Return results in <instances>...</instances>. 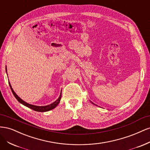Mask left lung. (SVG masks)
I'll return each instance as SVG.
<instances>
[{"label": "left lung", "instance_id": "obj_1", "mask_svg": "<svg viewBox=\"0 0 150 150\" xmlns=\"http://www.w3.org/2000/svg\"><path fill=\"white\" fill-rule=\"evenodd\" d=\"M93 103V104H94V103Z\"/></svg>", "mask_w": 150, "mask_h": 150}]
</instances>
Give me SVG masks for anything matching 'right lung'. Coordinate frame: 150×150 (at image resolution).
<instances>
[{"instance_id":"right-lung-1","label":"right lung","mask_w":150,"mask_h":150,"mask_svg":"<svg viewBox=\"0 0 150 150\" xmlns=\"http://www.w3.org/2000/svg\"><path fill=\"white\" fill-rule=\"evenodd\" d=\"M6 71H7V68H6ZM8 84H9L11 89L12 92V93H13V96H14L15 98L17 99V101H19V103H21V104H23V105H24V106H27V107H28V108H29L30 109H32V110H34V111H38V112H46V111H50V110H52V109L55 108L57 106V104H59V103L60 102L61 98L62 91H61V94H60L59 97V98L57 99V100H56L55 102H54L53 103H52V104H49V105L44 106H38L32 105V104H28V103H27L26 102L24 101L23 100H22V99H21L19 96H18L15 93V92L13 91V89L12 88L11 85V84H10L9 82H8Z\"/></svg>"}]
</instances>
